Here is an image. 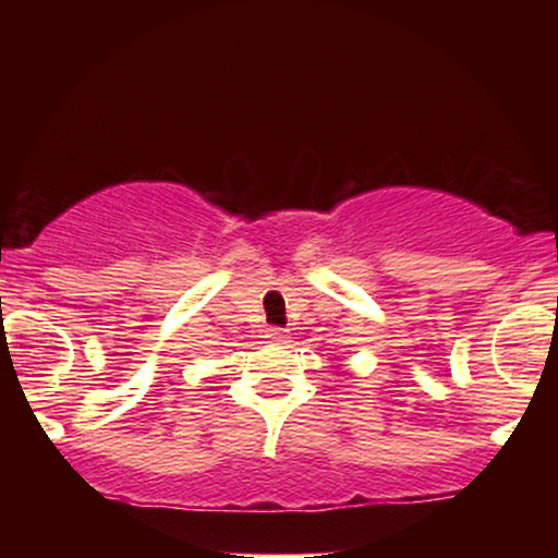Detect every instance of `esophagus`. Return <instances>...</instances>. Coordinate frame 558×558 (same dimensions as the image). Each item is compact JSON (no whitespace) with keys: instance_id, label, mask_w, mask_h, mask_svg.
Returning <instances> with one entry per match:
<instances>
[{"instance_id":"esophagus-1","label":"esophagus","mask_w":558,"mask_h":558,"mask_svg":"<svg viewBox=\"0 0 558 558\" xmlns=\"http://www.w3.org/2000/svg\"><path fill=\"white\" fill-rule=\"evenodd\" d=\"M267 341L270 343H286L288 341V330H283V328H267Z\"/></svg>"}]
</instances>
